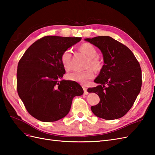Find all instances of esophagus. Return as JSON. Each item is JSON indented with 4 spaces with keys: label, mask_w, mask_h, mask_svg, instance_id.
Segmentation results:
<instances>
[{
    "label": "esophagus",
    "mask_w": 155,
    "mask_h": 155,
    "mask_svg": "<svg viewBox=\"0 0 155 155\" xmlns=\"http://www.w3.org/2000/svg\"><path fill=\"white\" fill-rule=\"evenodd\" d=\"M83 91H84V94H85V95H87L88 92L87 91V88L85 86H83Z\"/></svg>",
    "instance_id": "esophagus-1"
}]
</instances>
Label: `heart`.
<instances>
[{
  "label": "heart",
  "mask_w": 155,
  "mask_h": 155,
  "mask_svg": "<svg viewBox=\"0 0 155 155\" xmlns=\"http://www.w3.org/2000/svg\"><path fill=\"white\" fill-rule=\"evenodd\" d=\"M79 50L88 58L87 63V67H92L94 70L99 71L102 68V63L98 59L97 56V50L90 43H84L80 47ZM72 53L71 50L67 49L64 50L61 55V61L63 67L66 70H70L72 67ZM94 77V73L91 68H88L85 70L79 71L74 70L67 74V78L70 81H76L86 85L90 79Z\"/></svg>",
  "instance_id": "obj_1"
}]
</instances>
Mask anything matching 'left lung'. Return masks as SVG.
<instances>
[{"label": "left lung", "mask_w": 155, "mask_h": 155, "mask_svg": "<svg viewBox=\"0 0 155 155\" xmlns=\"http://www.w3.org/2000/svg\"><path fill=\"white\" fill-rule=\"evenodd\" d=\"M85 41L99 48L104 64L94 82L89 88L100 101L91 110L99 118L112 120L125 115L133 105L142 87V70L131 50L109 36H98Z\"/></svg>", "instance_id": "1"}]
</instances>
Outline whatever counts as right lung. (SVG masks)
Wrapping results in <instances>:
<instances>
[{"instance_id": "1", "label": "right lung", "mask_w": 155, "mask_h": 155, "mask_svg": "<svg viewBox=\"0 0 155 155\" xmlns=\"http://www.w3.org/2000/svg\"><path fill=\"white\" fill-rule=\"evenodd\" d=\"M81 37L45 36L26 50L18 63L17 89L26 109L35 118L51 122L67 116L74 97L83 90L75 81L63 79L61 61L64 50Z\"/></svg>"}]
</instances>
